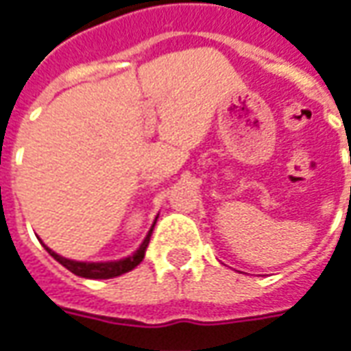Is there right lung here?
Returning <instances> with one entry per match:
<instances>
[{
	"label": "right lung",
	"mask_w": 351,
	"mask_h": 351,
	"mask_svg": "<svg viewBox=\"0 0 351 351\" xmlns=\"http://www.w3.org/2000/svg\"><path fill=\"white\" fill-rule=\"evenodd\" d=\"M150 235H152V229L148 231V235L141 244V248H138L133 256L125 259H120V261H107V263H82V261H73V259H65L62 256H58L56 252H52L50 248L49 254L52 258L56 259L58 263H62L67 269V271H71L73 274H77V276H82V278H93V280H107V278H114V276H120L123 272H130L131 269H135L143 258H145V250L148 243H150Z\"/></svg>",
	"instance_id": "1"
}]
</instances>
